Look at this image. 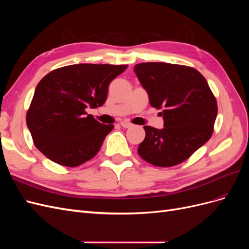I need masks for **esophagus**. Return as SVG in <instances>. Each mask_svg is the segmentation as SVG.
Instances as JSON below:
<instances>
[{
	"mask_svg": "<svg viewBox=\"0 0 249 249\" xmlns=\"http://www.w3.org/2000/svg\"><path fill=\"white\" fill-rule=\"evenodd\" d=\"M120 125H122L123 127H125V129H129V127H131L133 124L129 122H122L120 123Z\"/></svg>",
	"mask_w": 249,
	"mask_h": 249,
	"instance_id": "esophagus-1",
	"label": "esophagus"
}]
</instances>
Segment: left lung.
Returning a JSON list of instances; mask_svg holds the SVG:
<instances>
[{
    "label": "left lung",
    "instance_id": "8db88e82",
    "mask_svg": "<svg viewBox=\"0 0 249 249\" xmlns=\"http://www.w3.org/2000/svg\"><path fill=\"white\" fill-rule=\"evenodd\" d=\"M134 71L164 120L163 129L143 126L139 156L160 167L182 163L212 136L217 103L207 80L192 67L163 62L140 63Z\"/></svg>",
    "mask_w": 249,
    "mask_h": 249
}]
</instances>
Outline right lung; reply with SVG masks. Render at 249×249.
Segmentation results:
<instances>
[{
	"mask_svg": "<svg viewBox=\"0 0 249 249\" xmlns=\"http://www.w3.org/2000/svg\"><path fill=\"white\" fill-rule=\"evenodd\" d=\"M126 67L73 64L43 77L26 118L35 146L63 166L76 167L92 159L114 125L97 122L86 109L103 106L111 81Z\"/></svg>",
	"mask_w": 249,
	"mask_h": 249,
	"instance_id": "obj_1",
	"label": "right lung"
}]
</instances>
